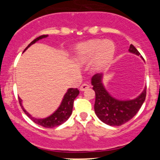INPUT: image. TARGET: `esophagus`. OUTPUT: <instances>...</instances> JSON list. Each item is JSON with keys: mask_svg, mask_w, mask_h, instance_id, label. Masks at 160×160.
Wrapping results in <instances>:
<instances>
[{"mask_svg": "<svg viewBox=\"0 0 160 160\" xmlns=\"http://www.w3.org/2000/svg\"><path fill=\"white\" fill-rule=\"evenodd\" d=\"M90 88V85L88 84V83H83V84H82L81 86H80V90H81V91H84L85 90L88 89V88Z\"/></svg>", "mask_w": 160, "mask_h": 160, "instance_id": "34e87169", "label": "esophagus"}]
</instances>
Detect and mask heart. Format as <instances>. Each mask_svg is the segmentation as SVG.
<instances>
[{
    "label": "heart",
    "mask_w": 160,
    "mask_h": 160,
    "mask_svg": "<svg viewBox=\"0 0 160 160\" xmlns=\"http://www.w3.org/2000/svg\"><path fill=\"white\" fill-rule=\"evenodd\" d=\"M114 50L115 46L111 40L94 39L79 45L77 48V56L79 60L83 62L89 60L95 56L99 63H104L111 59Z\"/></svg>",
    "instance_id": "obj_1"
}]
</instances>
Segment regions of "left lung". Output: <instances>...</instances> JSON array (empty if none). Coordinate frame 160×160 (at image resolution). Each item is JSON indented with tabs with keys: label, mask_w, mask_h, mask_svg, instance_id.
<instances>
[{
	"label": "left lung",
	"mask_w": 160,
	"mask_h": 160,
	"mask_svg": "<svg viewBox=\"0 0 160 160\" xmlns=\"http://www.w3.org/2000/svg\"><path fill=\"white\" fill-rule=\"evenodd\" d=\"M130 52L139 56L140 53L132 44ZM95 91L94 111L97 116L104 123L111 126H120L131 120L139 111L146 97V88L137 98L130 101H119L107 92L102 83V74H96L91 79Z\"/></svg>",
	"instance_id": "8db88e82"
}]
</instances>
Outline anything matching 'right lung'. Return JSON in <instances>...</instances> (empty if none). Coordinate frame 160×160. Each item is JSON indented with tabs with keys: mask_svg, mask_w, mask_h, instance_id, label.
Listing matches in <instances>:
<instances>
[{
	"mask_svg": "<svg viewBox=\"0 0 160 160\" xmlns=\"http://www.w3.org/2000/svg\"><path fill=\"white\" fill-rule=\"evenodd\" d=\"M48 35H42L38 36V38L34 39L33 41L25 48L24 52L28 49L30 46L34 44L35 42L38 41V40L42 39V38H46V37ZM79 93H80V91H79L77 88H70V89L67 90V93L64 95L63 99H62V103H61L60 106L59 107V108L55 111L52 115H50L49 117L43 119H37L32 118V116L24 109L23 106L22 105V99H21L20 98H18V101L24 112H25V114H27V116H28L30 119H32L35 123L38 124V125H41V126L44 127V128H54V127L59 126V125H62V123H64V122L70 118L71 114H72L74 100H75V98L78 96Z\"/></svg>",
	"mask_w": 160,
	"mask_h": 160,
	"instance_id": "1",
	"label": "right lung"
}]
</instances>
